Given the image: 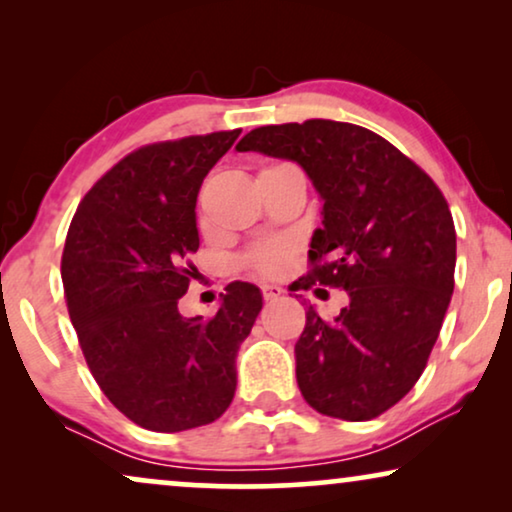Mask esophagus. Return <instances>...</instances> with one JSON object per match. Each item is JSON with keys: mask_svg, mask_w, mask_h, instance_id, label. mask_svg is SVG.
Wrapping results in <instances>:
<instances>
[{"mask_svg": "<svg viewBox=\"0 0 512 512\" xmlns=\"http://www.w3.org/2000/svg\"><path fill=\"white\" fill-rule=\"evenodd\" d=\"M261 291H263L265 300H277V298L284 296V289H282V286H277V284H263Z\"/></svg>", "mask_w": 512, "mask_h": 512, "instance_id": "esophagus-1", "label": "esophagus"}]
</instances>
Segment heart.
<instances>
[{"label": "heart", "mask_w": 512, "mask_h": 512, "mask_svg": "<svg viewBox=\"0 0 512 512\" xmlns=\"http://www.w3.org/2000/svg\"><path fill=\"white\" fill-rule=\"evenodd\" d=\"M286 256H289V251H286L284 244H265V247H261L251 256V263L261 272H265V275H275V272L284 268Z\"/></svg>", "instance_id": "heart-1"}]
</instances>
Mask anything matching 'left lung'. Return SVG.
<instances>
[{"instance_id":"8db88e82","label":"left lung","mask_w":512,"mask_h":512,"mask_svg":"<svg viewBox=\"0 0 512 512\" xmlns=\"http://www.w3.org/2000/svg\"><path fill=\"white\" fill-rule=\"evenodd\" d=\"M237 151L298 163L321 200L314 268L298 282L342 286L331 324L307 307L296 342L300 394L321 415L363 422L422 375L454 291L457 233L426 172L361 125L312 118L247 132Z\"/></svg>"}]
</instances>
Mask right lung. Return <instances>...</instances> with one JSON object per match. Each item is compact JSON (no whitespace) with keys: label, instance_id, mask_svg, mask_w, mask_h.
<instances>
[{"label":"right lung","instance_id":"obj_1","mask_svg":"<svg viewBox=\"0 0 512 512\" xmlns=\"http://www.w3.org/2000/svg\"><path fill=\"white\" fill-rule=\"evenodd\" d=\"M240 132L142 146L90 188L69 226L62 284L83 356L104 396L149 431H188L228 410L237 352L263 307L258 286L235 282L216 317L179 312L202 179Z\"/></svg>","mask_w":512,"mask_h":512}]
</instances>
